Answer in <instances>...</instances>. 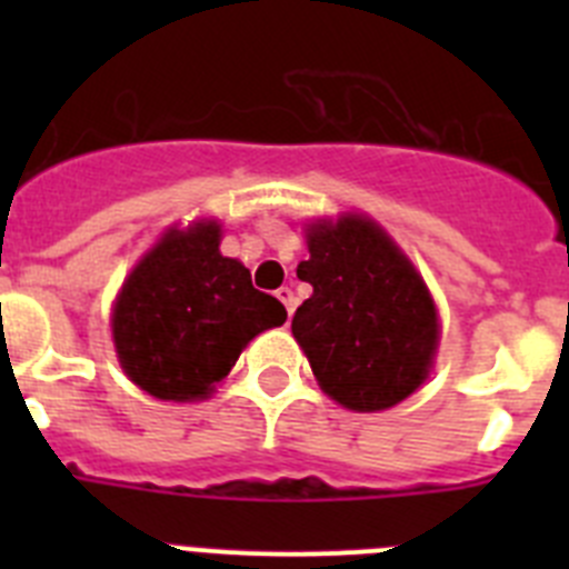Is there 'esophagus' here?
<instances>
[{
	"instance_id": "1",
	"label": "esophagus",
	"mask_w": 569,
	"mask_h": 569,
	"mask_svg": "<svg viewBox=\"0 0 569 569\" xmlns=\"http://www.w3.org/2000/svg\"><path fill=\"white\" fill-rule=\"evenodd\" d=\"M276 299H279L281 305H284V308H288V316H293V310H296L293 290H290V288H279V290H276Z\"/></svg>"
}]
</instances>
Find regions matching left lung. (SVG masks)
Instances as JSON below:
<instances>
[{
	"label": "left lung",
	"instance_id": "obj_1",
	"mask_svg": "<svg viewBox=\"0 0 569 569\" xmlns=\"http://www.w3.org/2000/svg\"><path fill=\"white\" fill-rule=\"evenodd\" d=\"M296 273L313 296L293 316L321 390L361 413L387 410L430 373L439 319L416 268L370 219L341 216L308 230Z\"/></svg>",
	"mask_w": 569,
	"mask_h": 569
}]
</instances>
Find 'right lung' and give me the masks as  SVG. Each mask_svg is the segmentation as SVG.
Wrapping results in <instances>:
<instances>
[{
  "label": "right lung",
  "instance_id": "1",
  "mask_svg": "<svg viewBox=\"0 0 569 569\" xmlns=\"http://www.w3.org/2000/svg\"><path fill=\"white\" fill-rule=\"evenodd\" d=\"M288 310L241 261L219 253V224L170 230L136 264L113 308V341L133 385L164 401L204 399L241 347Z\"/></svg>",
  "mask_w": 569,
  "mask_h": 569
}]
</instances>
